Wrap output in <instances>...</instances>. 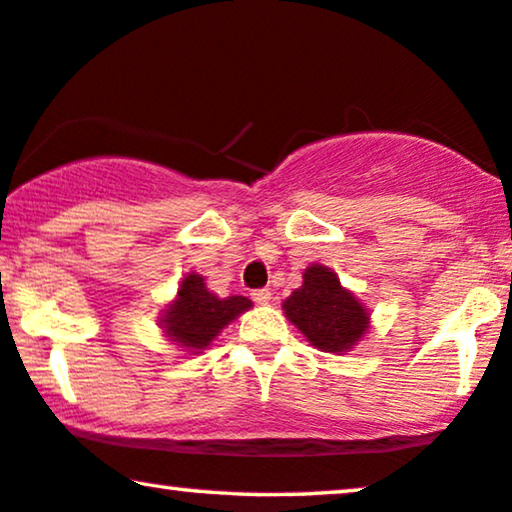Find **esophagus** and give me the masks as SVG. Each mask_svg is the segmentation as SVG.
Here are the masks:
<instances>
[{
    "mask_svg": "<svg viewBox=\"0 0 512 512\" xmlns=\"http://www.w3.org/2000/svg\"><path fill=\"white\" fill-rule=\"evenodd\" d=\"M252 299H255L257 304H269L271 302V292H269V288L252 290Z\"/></svg>",
    "mask_w": 512,
    "mask_h": 512,
    "instance_id": "obj_1",
    "label": "esophagus"
}]
</instances>
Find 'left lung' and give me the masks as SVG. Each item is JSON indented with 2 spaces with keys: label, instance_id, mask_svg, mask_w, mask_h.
I'll return each mask as SVG.
<instances>
[{
  "label": "left lung",
  "instance_id": "1",
  "mask_svg": "<svg viewBox=\"0 0 512 512\" xmlns=\"http://www.w3.org/2000/svg\"><path fill=\"white\" fill-rule=\"evenodd\" d=\"M283 311L311 346L325 353L351 351L370 327L365 306L323 264L304 271L302 288L285 299Z\"/></svg>",
  "mask_w": 512,
  "mask_h": 512
}]
</instances>
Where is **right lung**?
Masks as SVG:
<instances>
[{
  "mask_svg": "<svg viewBox=\"0 0 512 512\" xmlns=\"http://www.w3.org/2000/svg\"><path fill=\"white\" fill-rule=\"evenodd\" d=\"M250 306V299L241 295L220 299L206 288L203 276L192 271L182 278L177 297L163 309L159 325L170 342L185 346L192 353H201L220 335L222 327H227Z\"/></svg>",
  "mask_w": 512,
  "mask_h": 512,
  "instance_id": "add662e5",
  "label": "right lung"
}]
</instances>
